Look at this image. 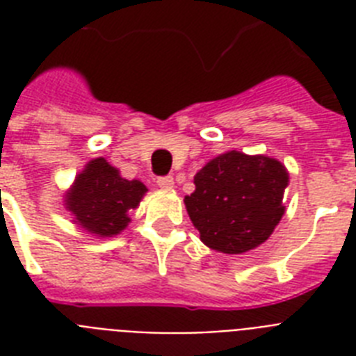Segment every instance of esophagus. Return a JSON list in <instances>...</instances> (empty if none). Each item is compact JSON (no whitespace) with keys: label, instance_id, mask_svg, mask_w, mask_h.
I'll use <instances>...</instances> for the list:
<instances>
[{"label":"esophagus","instance_id":"34e87169","mask_svg":"<svg viewBox=\"0 0 356 356\" xmlns=\"http://www.w3.org/2000/svg\"><path fill=\"white\" fill-rule=\"evenodd\" d=\"M156 184H159V188L162 190H172L173 188V177L166 175V177H159L156 179Z\"/></svg>","mask_w":356,"mask_h":356}]
</instances>
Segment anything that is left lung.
Returning a JSON list of instances; mask_svg holds the SVG:
<instances>
[{
	"mask_svg": "<svg viewBox=\"0 0 356 356\" xmlns=\"http://www.w3.org/2000/svg\"><path fill=\"white\" fill-rule=\"evenodd\" d=\"M194 184L184 205L201 242L220 253L259 248L284 214L288 172L277 159L227 151L207 162Z\"/></svg>",
	"mask_w": 356,
	"mask_h": 356,
	"instance_id": "1",
	"label": "left lung"
}]
</instances>
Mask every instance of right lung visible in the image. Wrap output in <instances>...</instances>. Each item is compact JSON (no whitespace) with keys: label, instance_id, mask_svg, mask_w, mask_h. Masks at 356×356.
Masks as SVG:
<instances>
[{"label":"right lung","instance_id":"1","mask_svg":"<svg viewBox=\"0 0 356 356\" xmlns=\"http://www.w3.org/2000/svg\"><path fill=\"white\" fill-rule=\"evenodd\" d=\"M147 192L144 183L127 181L103 156H97L75 177L64 195V205L74 222L94 236H116L127 227V212L140 205Z\"/></svg>","mask_w":356,"mask_h":356}]
</instances>
